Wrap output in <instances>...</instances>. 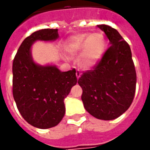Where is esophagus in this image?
Masks as SVG:
<instances>
[{
	"label": "esophagus",
	"mask_w": 150,
	"mask_h": 150,
	"mask_svg": "<svg viewBox=\"0 0 150 150\" xmlns=\"http://www.w3.org/2000/svg\"><path fill=\"white\" fill-rule=\"evenodd\" d=\"M75 75H76V77H77V79H79L80 76H81V73H80V71H76V73H75Z\"/></svg>",
	"instance_id": "1"
}]
</instances>
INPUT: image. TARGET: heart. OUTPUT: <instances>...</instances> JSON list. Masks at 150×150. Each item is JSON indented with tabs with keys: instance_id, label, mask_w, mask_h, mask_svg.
Listing matches in <instances>:
<instances>
[{
	"instance_id": "obj_1",
	"label": "heart",
	"mask_w": 150,
	"mask_h": 150,
	"mask_svg": "<svg viewBox=\"0 0 150 150\" xmlns=\"http://www.w3.org/2000/svg\"><path fill=\"white\" fill-rule=\"evenodd\" d=\"M107 46L104 35L96 34H79L71 37L67 43V51L71 55L79 56V64L83 68H91L104 55Z\"/></svg>"
}]
</instances>
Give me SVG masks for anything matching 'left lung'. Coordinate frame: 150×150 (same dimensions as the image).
Segmentation results:
<instances>
[{
  "instance_id": "left-lung-1",
  "label": "left lung",
  "mask_w": 150,
  "mask_h": 150,
  "mask_svg": "<svg viewBox=\"0 0 150 150\" xmlns=\"http://www.w3.org/2000/svg\"><path fill=\"white\" fill-rule=\"evenodd\" d=\"M111 46L91 69L83 72L78 83L83 89L85 109L96 118L114 120L132 104L137 75L130 46L118 31L107 25H98Z\"/></svg>"
}]
</instances>
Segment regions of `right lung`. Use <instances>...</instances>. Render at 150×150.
Masks as SVG:
<instances>
[{
	"label": "right lung",
	"mask_w": 150,
	"mask_h": 150,
	"mask_svg": "<svg viewBox=\"0 0 150 150\" xmlns=\"http://www.w3.org/2000/svg\"><path fill=\"white\" fill-rule=\"evenodd\" d=\"M59 37L57 29L36 31L25 38L13 62V96L21 116L39 129L54 127L65 114V99L77 83L75 69L62 72L55 66L34 63L31 45L37 40Z\"/></svg>",
	"instance_id": "1"
}]
</instances>
